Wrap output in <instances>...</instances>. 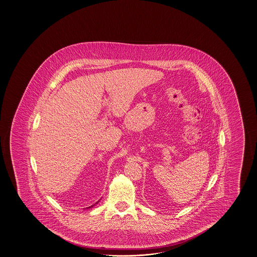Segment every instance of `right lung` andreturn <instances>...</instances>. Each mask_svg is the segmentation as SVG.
Returning a JSON list of instances; mask_svg holds the SVG:
<instances>
[{
  "label": "right lung",
  "mask_w": 257,
  "mask_h": 257,
  "mask_svg": "<svg viewBox=\"0 0 257 257\" xmlns=\"http://www.w3.org/2000/svg\"><path fill=\"white\" fill-rule=\"evenodd\" d=\"M95 204H97V202H96V203H95ZM91 205V206H89V207H87V208H91V207H93V206H94V205Z\"/></svg>",
  "instance_id": "1"
}]
</instances>
